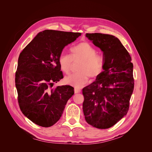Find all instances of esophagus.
<instances>
[{"instance_id":"34e87169","label":"esophagus","mask_w":152,"mask_h":152,"mask_svg":"<svg viewBox=\"0 0 152 152\" xmlns=\"http://www.w3.org/2000/svg\"><path fill=\"white\" fill-rule=\"evenodd\" d=\"M80 92H81V89H77V88H75V94L80 93Z\"/></svg>"}]
</instances>
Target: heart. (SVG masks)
I'll list each match as a JSON object with an SVG mask.
<instances>
[{
    "label": "heart",
    "mask_w": 152,
    "mask_h": 152,
    "mask_svg": "<svg viewBox=\"0 0 152 152\" xmlns=\"http://www.w3.org/2000/svg\"><path fill=\"white\" fill-rule=\"evenodd\" d=\"M96 53L97 50L87 42H81L71 47L70 56L61 53L58 61L61 70L65 74L70 72L72 61L81 60L77 68L78 71L66 77L65 83L79 88L88 82L89 76L95 78L99 76L104 68V61L102 57Z\"/></svg>",
    "instance_id": "b5f03b06"
}]
</instances>
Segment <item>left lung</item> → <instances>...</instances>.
<instances>
[{"label": "left lung", "mask_w": 152, "mask_h": 152, "mask_svg": "<svg viewBox=\"0 0 152 152\" xmlns=\"http://www.w3.org/2000/svg\"><path fill=\"white\" fill-rule=\"evenodd\" d=\"M86 37L103 52L104 68L90 85L83 89V109L86 122L98 129H108L127 113L134 91L131 57L114 36L87 33Z\"/></svg>", "instance_id": "obj_1"}]
</instances>
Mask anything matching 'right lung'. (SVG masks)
<instances>
[{"instance_id": "obj_1", "label": "right lung", "mask_w": 152, "mask_h": 152, "mask_svg": "<svg viewBox=\"0 0 152 152\" xmlns=\"http://www.w3.org/2000/svg\"><path fill=\"white\" fill-rule=\"evenodd\" d=\"M81 35L45 30L38 33L20 54L15 73L18 104L23 114L38 126L48 127L57 123L75 93L70 86H52L63 78L59 55L64 47Z\"/></svg>"}]
</instances>
